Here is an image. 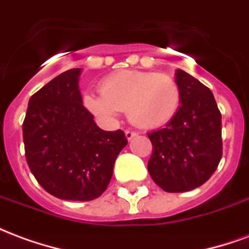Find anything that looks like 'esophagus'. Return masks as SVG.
Here are the masks:
<instances>
[{"label":"esophagus","instance_id":"1","mask_svg":"<svg viewBox=\"0 0 249 249\" xmlns=\"http://www.w3.org/2000/svg\"><path fill=\"white\" fill-rule=\"evenodd\" d=\"M136 136H137V133L133 132V130H125V137H126L128 140H132V139L136 137Z\"/></svg>","mask_w":249,"mask_h":249}]
</instances>
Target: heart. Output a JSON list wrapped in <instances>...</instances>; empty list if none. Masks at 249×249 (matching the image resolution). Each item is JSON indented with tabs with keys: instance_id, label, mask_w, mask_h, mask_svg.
I'll list each match as a JSON object with an SVG mask.
<instances>
[{
	"instance_id": "1",
	"label": "heart",
	"mask_w": 249,
	"mask_h": 249,
	"mask_svg": "<svg viewBox=\"0 0 249 249\" xmlns=\"http://www.w3.org/2000/svg\"><path fill=\"white\" fill-rule=\"evenodd\" d=\"M101 93H87L85 108L113 121L121 110L140 128H157L172 119L180 104V88L171 76L156 71H114L100 84Z\"/></svg>"
}]
</instances>
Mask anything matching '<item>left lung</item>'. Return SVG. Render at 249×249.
I'll use <instances>...</instances> for the list:
<instances>
[{
	"instance_id": "1",
	"label": "left lung",
	"mask_w": 249,
	"mask_h": 249,
	"mask_svg": "<svg viewBox=\"0 0 249 249\" xmlns=\"http://www.w3.org/2000/svg\"><path fill=\"white\" fill-rule=\"evenodd\" d=\"M180 107L164 128L148 133L152 180L165 192L203 185L221 160V114L212 92L181 69L175 73Z\"/></svg>"
}]
</instances>
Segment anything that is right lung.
<instances>
[{
  "mask_svg": "<svg viewBox=\"0 0 249 249\" xmlns=\"http://www.w3.org/2000/svg\"><path fill=\"white\" fill-rule=\"evenodd\" d=\"M81 71H64L35 93L22 125L25 156L36 180L46 192L73 201L103 195L128 144L123 130L98 128L82 105Z\"/></svg>",
  "mask_w": 249,
  "mask_h": 249,
  "instance_id": "add662e5",
  "label": "right lung"
}]
</instances>
